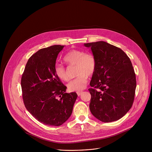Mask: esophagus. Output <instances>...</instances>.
<instances>
[{"label": "esophagus", "mask_w": 152, "mask_h": 152, "mask_svg": "<svg viewBox=\"0 0 152 152\" xmlns=\"http://www.w3.org/2000/svg\"><path fill=\"white\" fill-rule=\"evenodd\" d=\"M83 93V92H82V91H79V92H77V95L78 96H80V95L82 94Z\"/></svg>", "instance_id": "esophagus-1"}]
</instances>
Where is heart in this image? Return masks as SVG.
Wrapping results in <instances>:
<instances>
[{
	"label": "heart",
	"instance_id": "heart-1",
	"mask_svg": "<svg viewBox=\"0 0 152 152\" xmlns=\"http://www.w3.org/2000/svg\"><path fill=\"white\" fill-rule=\"evenodd\" d=\"M63 60L69 65H76V73L77 76L68 84L69 91L79 92L83 90L88 81L87 76H91L96 69V60L93 55L84 53L79 50L69 51L63 58ZM55 73L60 80L67 81L68 77L65 67L59 64L55 66Z\"/></svg>",
	"mask_w": 152,
	"mask_h": 152
}]
</instances>
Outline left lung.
Here are the masks:
<instances>
[{
  "label": "left lung",
  "mask_w": 152,
  "mask_h": 152,
  "mask_svg": "<svg viewBox=\"0 0 152 152\" xmlns=\"http://www.w3.org/2000/svg\"><path fill=\"white\" fill-rule=\"evenodd\" d=\"M96 60L89 89V108L99 120L110 123L124 116L132 107L136 79L132 63L119 48L104 41L87 43Z\"/></svg>",
  "instance_id": "1"
}]
</instances>
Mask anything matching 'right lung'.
<instances>
[{
	"label": "right lung",
	"mask_w": 152,
	"mask_h": 152,
	"mask_svg": "<svg viewBox=\"0 0 152 152\" xmlns=\"http://www.w3.org/2000/svg\"><path fill=\"white\" fill-rule=\"evenodd\" d=\"M65 45H54L40 49L29 58L21 85L24 104L37 120L59 126L70 117L76 92L66 93V87L56 76L57 56Z\"/></svg>",
	"instance_id": "1"
}]
</instances>
